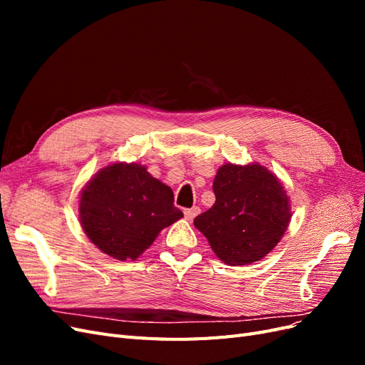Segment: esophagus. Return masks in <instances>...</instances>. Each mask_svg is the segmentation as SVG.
<instances>
[{"mask_svg": "<svg viewBox=\"0 0 365 365\" xmlns=\"http://www.w3.org/2000/svg\"><path fill=\"white\" fill-rule=\"evenodd\" d=\"M200 213H201L200 207H192V208L184 210V216H185V219H189V220H192L195 216H197Z\"/></svg>", "mask_w": 365, "mask_h": 365, "instance_id": "1", "label": "esophagus"}]
</instances>
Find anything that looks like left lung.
Segmentation results:
<instances>
[{"label": "left lung", "instance_id": "obj_1", "mask_svg": "<svg viewBox=\"0 0 365 365\" xmlns=\"http://www.w3.org/2000/svg\"><path fill=\"white\" fill-rule=\"evenodd\" d=\"M213 192L216 202L193 224L216 256L231 267L259 262L279 244L291 220L282 182L260 164H224Z\"/></svg>", "mask_w": 365, "mask_h": 365}]
</instances>
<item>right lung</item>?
<instances>
[{
  "label": "right lung",
  "mask_w": 365,
  "mask_h": 365,
  "mask_svg": "<svg viewBox=\"0 0 365 365\" xmlns=\"http://www.w3.org/2000/svg\"><path fill=\"white\" fill-rule=\"evenodd\" d=\"M79 213L88 239L117 260H135L163 228L182 217L170 187L135 163L97 172L81 193Z\"/></svg>",
  "instance_id": "obj_1"
}]
</instances>
